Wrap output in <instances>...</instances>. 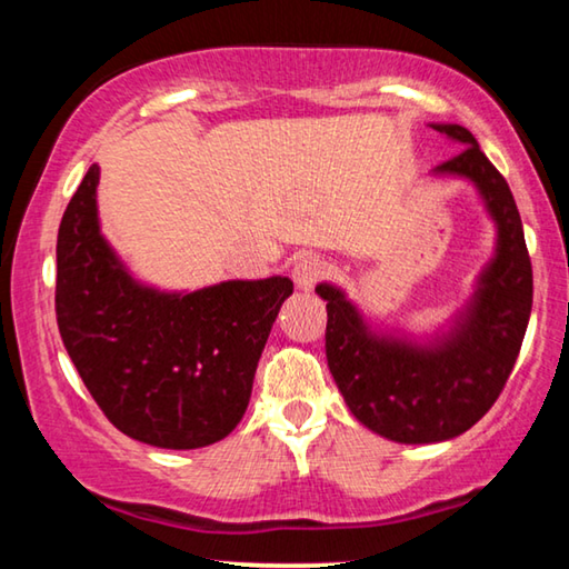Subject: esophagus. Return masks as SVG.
<instances>
[{"label":"esophagus","mask_w":569,"mask_h":569,"mask_svg":"<svg viewBox=\"0 0 569 569\" xmlns=\"http://www.w3.org/2000/svg\"><path fill=\"white\" fill-rule=\"evenodd\" d=\"M323 273H326V263L313 253L296 256V261L291 266V276H293V281H296L298 288H301V291H311L316 281H319Z\"/></svg>","instance_id":"1"}]
</instances>
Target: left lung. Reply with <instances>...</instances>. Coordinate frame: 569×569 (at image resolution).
Listing matches in <instances>:
<instances>
[{
  "mask_svg": "<svg viewBox=\"0 0 569 569\" xmlns=\"http://www.w3.org/2000/svg\"><path fill=\"white\" fill-rule=\"evenodd\" d=\"M431 128L461 148L431 176L471 182L497 228L469 301L445 329L413 336L371 326L339 286H316L329 311L326 359L346 407L399 445H435L475 427L505 389L532 311V263L512 190L467 128Z\"/></svg>",
  "mask_w": 569,
  "mask_h": 569,
  "instance_id": "obj_1",
  "label": "left lung"
}]
</instances>
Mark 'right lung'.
<instances>
[{
  "label": "right lung",
  "instance_id": "1",
  "mask_svg": "<svg viewBox=\"0 0 569 569\" xmlns=\"http://www.w3.org/2000/svg\"><path fill=\"white\" fill-rule=\"evenodd\" d=\"M92 166L57 233V326L114 427L160 449H200L243 419L256 366L293 281H220L198 291L140 283L100 230Z\"/></svg>",
  "mask_w": 569,
  "mask_h": 569
}]
</instances>
